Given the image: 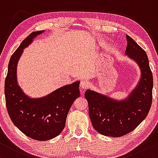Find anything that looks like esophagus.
I'll list each match as a JSON object with an SVG mask.
<instances>
[{
	"label": "esophagus",
	"instance_id": "34e87169",
	"mask_svg": "<svg viewBox=\"0 0 158 158\" xmlns=\"http://www.w3.org/2000/svg\"><path fill=\"white\" fill-rule=\"evenodd\" d=\"M81 88L84 89H86L88 88V86H89V84L87 81H81Z\"/></svg>",
	"mask_w": 158,
	"mask_h": 158
}]
</instances>
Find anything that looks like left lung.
Returning <instances> with one entry per match:
<instances>
[{
  "label": "left lung",
  "mask_w": 158,
  "mask_h": 158,
  "mask_svg": "<svg viewBox=\"0 0 158 158\" xmlns=\"http://www.w3.org/2000/svg\"><path fill=\"white\" fill-rule=\"evenodd\" d=\"M125 54L134 60L141 71V78L130 96L124 101L87 89L85 98L94 128L104 136L119 137L134 131L146 118L152 106L153 77L146 51L126 35Z\"/></svg>",
  "instance_id": "obj_1"
}]
</instances>
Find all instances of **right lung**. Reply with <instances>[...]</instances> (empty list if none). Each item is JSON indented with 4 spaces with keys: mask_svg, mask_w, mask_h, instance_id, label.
I'll use <instances>...</instances> for the list:
<instances>
[{
    "mask_svg": "<svg viewBox=\"0 0 158 158\" xmlns=\"http://www.w3.org/2000/svg\"><path fill=\"white\" fill-rule=\"evenodd\" d=\"M42 32L31 33L12 54L4 86L6 109L12 122L26 136L40 141L53 139L62 132L69 111L80 96V81L62 86L41 98H29L18 85L16 67L23 49Z\"/></svg>",
    "mask_w": 158,
    "mask_h": 158,
    "instance_id": "add662e5",
    "label": "right lung"
}]
</instances>
